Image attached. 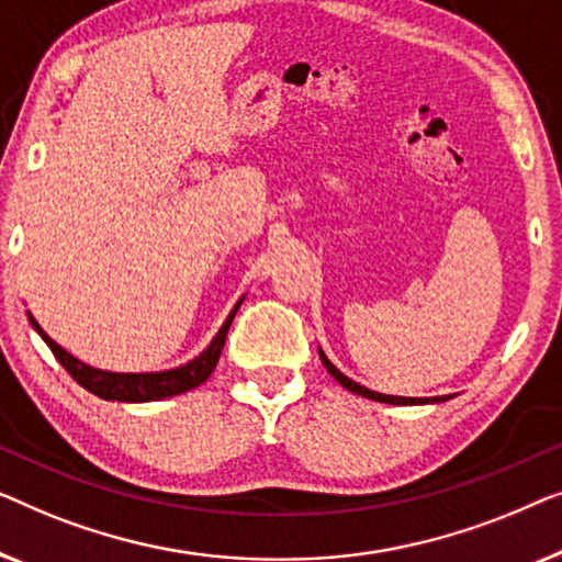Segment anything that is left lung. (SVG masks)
I'll return each mask as SVG.
<instances>
[{
	"instance_id": "obj_1",
	"label": "left lung",
	"mask_w": 562,
	"mask_h": 562,
	"mask_svg": "<svg viewBox=\"0 0 562 562\" xmlns=\"http://www.w3.org/2000/svg\"><path fill=\"white\" fill-rule=\"evenodd\" d=\"M321 361H323V367L328 369V374L334 376L338 384H344L346 390H351L353 394H361V397H369V400H374V402H386V405H423V402H440V400H446V397H436V400H423V397H392V394L371 392V390H367V386H361V384L353 382V379L341 374V371H338V369L334 367V363L328 361V357H326V353H323V351H321Z\"/></svg>"
}]
</instances>
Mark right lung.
<instances>
[{"label": "right lung", "mask_w": 562, "mask_h": 562, "mask_svg": "<svg viewBox=\"0 0 562 562\" xmlns=\"http://www.w3.org/2000/svg\"><path fill=\"white\" fill-rule=\"evenodd\" d=\"M239 305L241 303H236L232 315H228L226 323L216 334V338H213L211 346L201 353V357L188 361L186 367H178L170 371H153V374H116V371L93 369V367H89V363L70 357L66 349H60V346L55 344L41 326H37V321L33 318V315H30V323H33V328L43 336V341L50 346L53 357L63 363V369H66L68 374L83 386V390H89L91 394H97V397H101V400L155 402V400H165V397H176V394H183L188 390H195V386L203 384L205 379L211 376V371L216 369V361L221 357V349H224V344H226L228 326H232Z\"/></svg>", "instance_id": "obj_1"}]
</instances>
